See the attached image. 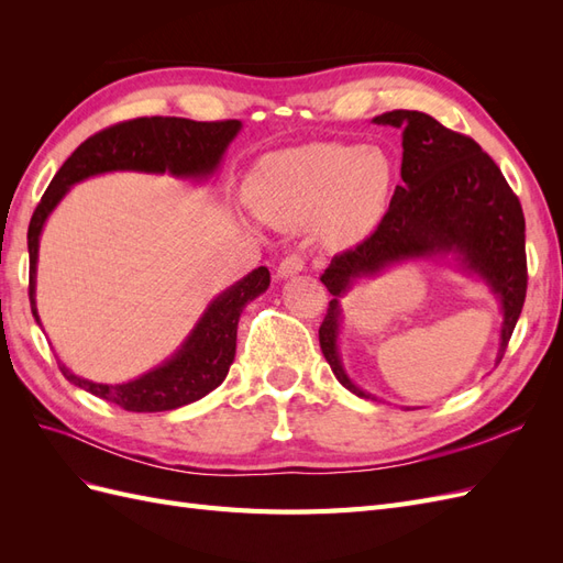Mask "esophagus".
I'll list each match as a JSON object with an SVG mask.
<instances>
[{
	"mask_svg": "<svg viewBox=\"0 0 563 563\" xmlns=\"http://www.w3.org/2000/svg\"><path fill=\"white\" fill-rule=\"evenodd\" d=\"M305 267V258L300 253H288V255H284L282 258V263H279V267H277V275L279 277H294V275H298V272Z\"/></svg>",
	"mask_w": 563,
	"mask_h": 563,
	"instance_id": "obj_1",
	"label": "esophagus"
}]
</instances>
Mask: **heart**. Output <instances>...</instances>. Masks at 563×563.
I'll return each instance as SVG.
<instances>
[{
    "mask_svg": "<svg viewBox=\"0 0 563 563\" xmlns=\"http://www.w3.org/2000/svg\"><path fill=\"white\" fill-rule=\"evenodd\" d=\"M395 180L380 147L310 143L272 152L246 183L253 213L279 230L317 223L331 246L360 242L378 223Z\"/></svg>",
    "mask_w": 563,
    "mask_h": 563,
    "instance_id": "heart-1",
    "label": "heart"
}]
</instances>
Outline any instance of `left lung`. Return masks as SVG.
I'll use <instances>...</instances> for the list:
<instances>
[{
  "mask_svg": "<svg viewBox=\"0 0 563 563\" xmlns=\"http://www.w3.org/2000/svg\"><path fill=\"white\" fill-rule=\"evenodd\" d=\"M373 122L404 131V183L397 185L378 228L356 246L335 253L319 279L338 298L352 279L376 275L387 263L457 251L463 263L479 272L500 296L505 312L500 362L528 286L526 220L519 197L479 143L439 124L434 117L418 110H391ZM335 298L319 327V345L335 378L354 395L366 397L352 385L338 360L340 308Z\"/></svg>",
  "mask_w": 563,
  "mask_h": 563,
  "instance_id": "1",
  "label": "left lung"
}]
</instances>
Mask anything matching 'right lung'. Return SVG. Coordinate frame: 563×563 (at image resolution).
Wrapping results in <instances>:
<instances>
[{
    "label": "right lung",
    "instance_id": "1",
    "mask_svg": "<svg viewBox=\"0 0 563 563\" xmlns=\"http://www.w3.org/2000/svg\"><path fill=\"white\" fill-rule=\"evenodd\" d=\"M236 119H218V122H195L183 117H135L126 122L112 124L89 135L46 187L42 201L30 218L27 251H30V308L37 323L35 305V269L40 232L46 216L56 207L67 187L103 172L133 168V172L176 176H207L211 174L223 150L240 131ZM269 286L267 267L253 269L242 282H236L223 296L211 302L207 314L197 323L195 333L187 338L183 350L172 362L145 373L124 385H100L84 380L58 364L63 376L91 395L112 401L124 411L157 413L192 404L207 397L225 380L236 350V323L249 300L261 296Z\"/></svg>",
    "mask_w": 563,
    "mask_h": 563
}]
</instances>
